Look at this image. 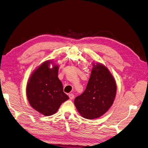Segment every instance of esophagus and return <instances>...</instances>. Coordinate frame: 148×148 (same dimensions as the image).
<instances>
[{
	"label": "esophagus",
	"mask_w": 148,
	"mask_h": 148,
	"mask_svg": "<svg viewBox=\"0 0 148 148\" xmlns=\"http://www.w3.org/2000/svg\"><path fill=\"white\" fill-rule=\"evenodd\" d=\"M69 97L71 99H73L74 98V95L73 93H70V94H69Z\"/></svg>",
	"instance_id": "1"
}]
</instances>
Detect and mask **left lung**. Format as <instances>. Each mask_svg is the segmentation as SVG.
Instances as JSON below:
<instances>
[{"instance_id": "obj_1", "label": "left lung", "mask_w": 148, "mask_h": 148, "mask_svg": "<svg viewBox=\"0 0 148 148\" xmlns=\"http://www.w3.org/2000/svg\"><path fill=\"white\" fill-rule=\"evenodd\" d=\"M116 92V80L106 66L100 63H93L86 89L74 99V104L84 118L97 119L111 107Z\"/></svg>"}]
</instances>
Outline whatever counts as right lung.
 Instances as JSON below:
<instances>
[{
	"label": "right lung",
	"mask_w": 148,
	"mask_h": 148,
	"mask_svg": "<svg viewBox=\"0 0 148 148\" xmlns=\"http://www.w3.org/2000/svg\"><path fill=\"white\" fill-rule=\"evenodd\" d=\"M52 68H50L51 65ZM59 64L53 60L45 61L31 74L26 85V95L31 106L42 115L51 116L69 99L58 77Z\"/></svg>",
	"instance_id": "right-lung-1"
}]
</instances>
